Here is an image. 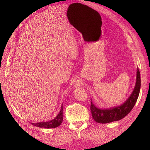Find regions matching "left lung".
Listing matches in <instances>:
<instances>
[{
  "label": "left lung",
  "mask_w": 150,
  "mask_h": 150,
  "mask_svg": "<svg viewBox=\"0 0 150 150\" xmlns=\"http://www.w3.org/2000/svg\"><path fill=\"white\" fill-rule=\"evenodd\" d=\"M137 83L133 91L129 98L121 106L110 109H99L94 105L91 101V112L94 120L99 123H108L118 121L125 117L132 110L137 102L141 87V78L139 70L137 69Z\"/></svg>",
  "instance_id": "obj_1"
}]
</instances>
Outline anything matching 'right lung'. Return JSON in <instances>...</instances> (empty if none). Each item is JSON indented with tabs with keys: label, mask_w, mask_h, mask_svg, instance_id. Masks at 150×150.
<instances>
[{
	"label": "right lung",
	"mask_w": 150,
	"mask_h": 150,
	"mask_svg": "<svg viewBox=\"0 0 150 150\" xmlns=\"http://www.w3.org/2000/svg\"><path fill=\"white\" fill-rule=\"evenodd\" d=\"M62 120H63V107L62 105L59 113L58 115L52 120L47 121V122H36V123H31V124L35 126L40 127V128H54L59 126L62 123Z\"/></svg>",
	"instance_id": "1"
}]
</instances>
